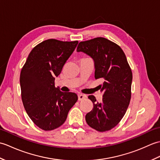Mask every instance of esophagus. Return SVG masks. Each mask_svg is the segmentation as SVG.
Returning <instances> with one entry per match:
<instances>
[{
  "label": "esophagus",
  "mask_w": 160,
  "mask_h": 160,
  "mask_svg": "<svg viewBox=\"0 0 160 160\" xmlns=\"http://www.w3.org/2000/svg\"><path fill=\"white\" fill-rule=\"evenodd\" d=\"M86 98H87V96H86V95L82 94V93L78 94V100H79L80 101L83 100H85Z\"/></svg>",
  "instance_id": "1"
}]
</instances>
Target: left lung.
Returning a JSON list of instances; mask_svg holds the SVG:
<instances>
[{
	"instance_id": "left-lung-1",
	"label": "left lung",
	"mask_w": 160,
	"mask_h": 160,
	"mask_svg": "<svg viewBox=\"0 0 160 160\" xmlns=\"http://www.w3.org/2000/svg\"><path fill=\"white\" fill-rule=\"evenodd\" d=\"M77 52L93 60L95 78L103 80L102 100L88 97L93 108L86 115L87 123L98 131H109L120 122L130 103L132 75L127 57L120 46L102 37L80 42Z\"/></svg>"
}]
</instances>
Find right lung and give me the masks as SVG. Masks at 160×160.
Wrapping results in <instances>:
<instances>
[{
  "mask_svg": "<svg viewBox=\"0 0 160 160\" xmlns=\"http://www.w3.org/2000/svg\"><path fill=\"white\" fill-rule=\"evenodd\" d=\"M78 43L77 40H46L32 50L21 69L23 106L33 123L44 131H52L63 124L78 100L76 93L62 92L54 82Z\"/></svg>",
  "mask_w": 160,
  "mask_h": 160,
  "instance_id": "right-lung-1",
  "label": "right lung"
}]
</instances>
